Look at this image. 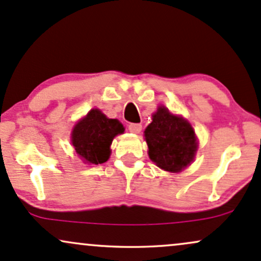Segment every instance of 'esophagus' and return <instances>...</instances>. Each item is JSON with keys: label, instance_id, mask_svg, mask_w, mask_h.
I'll use <instances>...</instances> for the list:
<instances>
[{"label": "esophagus", "instance_id": "obj_1", "mask_svg": "<svg viewBox=\"0 0 261 261\" xmlns=\"http://www.w3.org/2000/svg\"><path fill=\"white\" fill-rule=\"evenodd\" d=\"M128 129H129V132H132V133H140V130H142V124L139 123H130L129 125H128Z\"/></svg>", "mask_w": 261, "mask_h": 261}]
</instances>
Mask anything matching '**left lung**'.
<instances>
[{
  "instance_id": "left-lung-1",
  "label": "left lung",
  "mask_w": 261,
  "mask_h": 261,
  "mask_svg": "<svg viewBox=\"0 0 261 261\" xmlns=\"http://www.w3.org/2000/svg\"><path fill=\"white\" fill-rule=\"evenodd\" d=\"M149 158L162 170L179 172L188 166L197 151V138L192 125L160 106L146 127Z\"/></svg>"
}]
</instances>
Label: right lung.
I'll use <instances>...</instances> for the list:
<instances>
[{
    "mask_svg": "<svg viewBox=\"0 0 261 261\" xmlns=\"http://www.w3.org/2000/svg\"><path fill=\"white\" fill-rule=\"evenodd\" d=\"M123 132V125L117 119L107 118L100 110L94 109L76 123L72 143L84 162L99 165L109 160L113 138Z\"/></svg>",
    "mask_w": 261,
    "mask_h": 261,
    "instance_id": "right-lung-1",
    "label": "right lung"
}]
</instances>
